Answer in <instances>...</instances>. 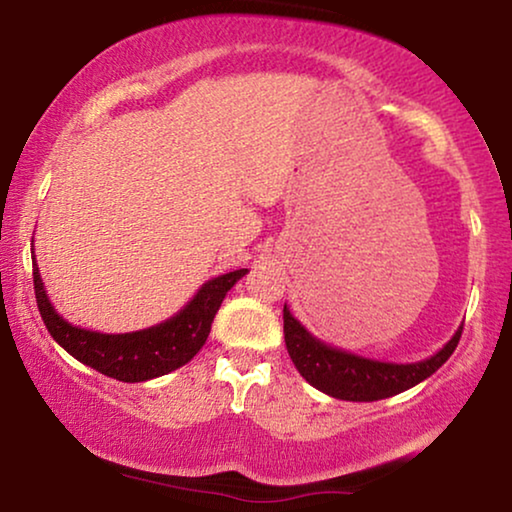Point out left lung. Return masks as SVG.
Listing matches in <instances>:
<instances>
[{"label": "left lung", "mask_w": 512, "mask_h": 512, "mask_svg": "<svg viewBox=\"0 0 512 512\" xmlns=\"http://www.w3.org/2000/svg\"><path fill=\"white\" fill-rule=\"evenodd\" d=\"M461 331H464V324L431 359L417 363H384L324 345L312 333H307L284 305V342L293 366L314 389L333 398H342V401H380V398L396 396L415 387L450 359L459 345Z\"/></svg>", "instance_id": "obj_1"}]
</instances>
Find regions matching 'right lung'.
<instances>
[{
    "mask_svg": "<svg viewBox=\"0 0 512 512\" xmlns=\"http://www.w3.org/2000/svg\"><path fill=\"white\" fill-rule=\"evenodd\" d=\"M247 272V268H242L209 279L184 310L163 324L135 333L109 335L86 331L62 319L46 296L37 261L32 263L34 296H37L39 314L53 340L65 347L74 359L118 382H146L186 366L205 345L212 331L214 314L219 312L226 293Z\"/></svg>",
    "mask_w": 512,
    "mask_h": 512,
    "instance_id": "1",
    "label": "right lung"
}]
</instances>
